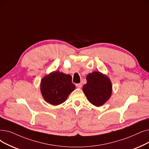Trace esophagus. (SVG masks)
Wrapping results in <instances>:
<instances>
[{
  "label": "esophagus",
  "instance_id": "34e87169",
  "mask_svg": "<svg viewBox=\"0 0 149 149\" xmlns=\"http://www.w3.org/2000/svg\"><path fill=\"white\" fill-rule=\"evenodd\" d=\"M76 86L77 87V88H80L81 87V83H77V84H76Z\"/></svg>",
  "mask_w": 149,
  "mask_h": 149
}]
</instances>
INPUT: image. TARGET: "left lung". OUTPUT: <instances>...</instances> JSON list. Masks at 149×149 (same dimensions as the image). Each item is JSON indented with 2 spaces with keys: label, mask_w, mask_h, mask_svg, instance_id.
I'll return each mask as SVG.
<instances>
[{
  "label": "left lung",
  "mask_w": 149,
  "mask_h": 149,
  "mask_svg": "<svg viewBox=\"0 0 149 149\" xmlns=\"http://www.w3.org/2000/svg\"><path fill=\"white\" fill-rule=\"evenodd\" d=\"M87 83L83 87V91L90 103L100 107L110 98L112 84L108 77L100 72H93L86 76Z\"/></svg>",
  "instance_id": "obj_1"
}]
</instances>
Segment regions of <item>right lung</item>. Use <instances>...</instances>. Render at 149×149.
Wrapping results in <instances>:
<instances>
[{
	"mask_svg": "<svg viewBox=\"0 0 149 149\" xmlns=\"http://www.w3.org/2000/svg\"><path fill=\"white\" fill-rule=\"evenodd\" d=\"M40 87L44 99L51 105H58L66 101L75 86L70 75L55 71L43 77Z\"/></svg>",
	"mask_w": 149,
	"mask_h": 149,
	"instance_id": "right-lung-1",
	"label": "right lung"
}]
</instances>
